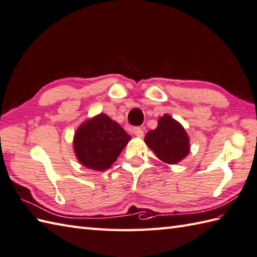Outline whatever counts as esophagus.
<instances>
[{
	"label": "esophagus",
	"instance_id": "1",
	"mask_svg": "<svg viewBox=\"0 0 257 257\" xmlns=\"http://www.w3.org/2000/svg\"><path fill=\"white\" fill-rule=\"evenodd\" d=\"M133 133H134L135 136L138 137V138H142V137H143V130L140 127H135L134 130H133Z\"/></svg>",
	"mask_w": 257,
	"mask_h": 257
}]
</instances>
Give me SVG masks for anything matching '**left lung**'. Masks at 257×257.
<instances>
[{
  "label": "left lung",
  "mask_w": 257,
  "mask_h": 257,
  "mask_svg": "<svg viewBox=\"0 0 257 257\" xmlns=\"http://www.w3.org/2000/svg\"><path fill=\"white\" fill-rule=\"evenodd\" d=\"M145 142L156 156L168 164H176L189 153V138L182 124L165 114L158 127L146 135Z\"/></svg>",
  "instance_id": "obj_1"
}]
</instances>
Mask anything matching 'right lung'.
Segmentation results:
<instances>
[{
	"label": "right lung",
	"instance_id": "1",
	"mask_svg": "<svg viewBox=\"0 0 257 257\" xmlns=\"http://www.w3.org/2000/svg\"><path fill=\"white\" fill-rule=\"evenodd\" d=\"M130 139L120 124L99 114L77 128L73 148L82 165L94 171H105L117 160Z\"/></svg>",
	"mask_w": 257,
	"mask_h": 257
}]
</instances>
